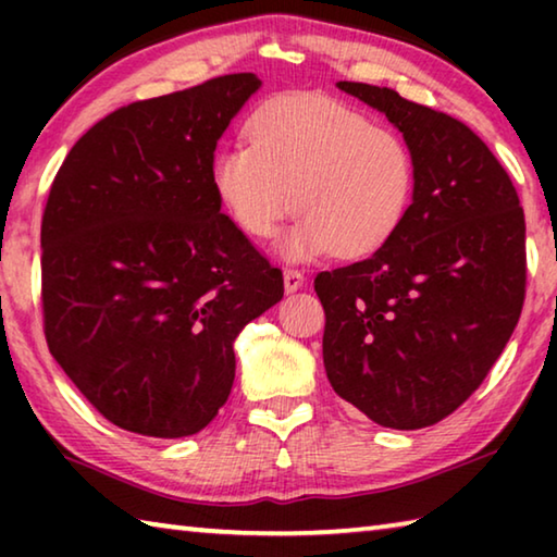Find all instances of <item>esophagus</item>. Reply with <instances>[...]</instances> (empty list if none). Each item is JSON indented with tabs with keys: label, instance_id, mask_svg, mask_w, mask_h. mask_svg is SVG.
I'll return each mask as SVG.
<instances>
[{
	"label": "esophagus",
	"instance_id": "34e87169",
	"mask_svg": "<svg viewBox=\"0 0 557 557\" xmlns=\"http://www.w3.org/2000/svg\"><path fill=\"white\" fill-rule=\"evenodd\" d=\"M305 287V272H299L295 268H287L285 270V289L287 292H297Z\"/></svg>",
	"mask_w": 557,
	"mask_h": 557
}]
</instances>
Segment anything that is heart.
<instances>
[{
	"label": "heart",
	"mask_w": 557,
	"mask_h": 557,
	"mask_svg": "<svg viewBox=\"0 0 557 557\" xmlns=\"http://www.w3.org/2000/svg\"><path fill=\"white\" fill-rule=\"evenodd\" d=\"M248 145H228L211 162L225 213L256 240L282 238L287 260L324 252L361 258L383 248L410 213L418 166L405 137L324 96L270 100L245 125Z\"/></svg>",
	"instance_id": "1"
}]
</instances>
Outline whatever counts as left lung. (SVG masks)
Wrapping results in <instances>:
<instances>
[{
  "label": "left lung",
  "instance_id": "8db88e82",
  "mask_svg": "<svg viewBox=\"0 0 557 557\" xmlns=\"http://www.w3.org/2000/svg\"><path fill=\"white\" fill-rule=\"evenodd\" d=\"M336 86L403 132L418 186L383 248L314 280L326 379L379 425L420 430L482 385L513 334L525 297L523 209L465 122L391 88Z\"/></svg>",
  "mask_w": 557,
  "mask_h": 557
}]
</instances>
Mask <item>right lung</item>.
Wrapping results in <instances>:
<instances>
[{"instance_id":"add662e5","label":"right lung","mask_w":557,"mask_h":557,"mask_svg":"<svg viewBox=\"0 0 557 557\" xmlns=\"http://www.w3.org/2000/svg\"><path fill=\"white\" fill-rule=\"evenodd\" d=\"M256 73L139 100L96 122L55 174L41 221L51 356L102 418L196 435L228 400L233 342L285 295L211 184Z\"/></svg>"}]
</instances>
